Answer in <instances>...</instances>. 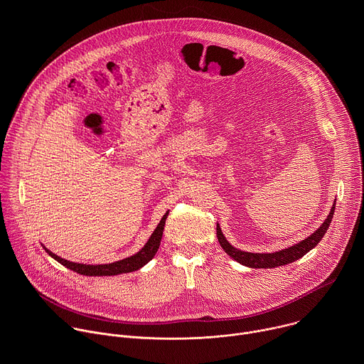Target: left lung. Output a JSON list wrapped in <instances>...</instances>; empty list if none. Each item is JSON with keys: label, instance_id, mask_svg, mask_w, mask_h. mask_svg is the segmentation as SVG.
Here are the masks:
<instances>
[{"label": "left lung", "instance_id": "1", "mask_svg": "<svg viewBox=\"0 0 364 364\" xmlns=\"http://www.w3.org/2000/svg\"><path fill=\"white\" fill-rule=\"evenodd\" d=\"M334 210H336V203L331 205V210L327 216V219L321 223V226L313 233L309 235L306 239L298 242L296 245H292L289 247H285L282 250H277V252H272V253H253V252H245V250H240L235 246H232L229 243V240L226 239V236L223 235L222 229H220V225L218 223V228H216V232H218V239H219V243L220 246L223 247V250L232 257L235 259L236 262L242 264L243 267H247V268H264V269H268V268H277V267H282V265H288V264H292L295 261H298L299 257H302L305 253H308L311 249H314L320 240L323 239V236L326 235L331 220H333V215H334Z\"/></svg>", "mask_w": 364, "mask_h": 364}]
</instances>
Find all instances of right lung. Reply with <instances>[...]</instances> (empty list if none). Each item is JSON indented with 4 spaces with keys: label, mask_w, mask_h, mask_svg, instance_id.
I'll list each match as a JSON object with an SVG mask.
<instances>
[{
    "label": "right lung",
    "mask_w": 364,
    "mask_h": 364,
    "mask_svg": "<svg viewBox=\"0 0 364 364\" xmlns=\"http://www.w3.org/2000/svg\"><path fill=\"white\" fill-rule=\"evenodd\" d=\"M168 212L163 216L159 226L155 228V230L152 232V235L149 236V239L146 240V243L144 245V247L141 250H138L135 255L124 257V259H121V261H117V262L100 264V265L99 264L97 265H87V264L70 262V261H68V259H63V257L58 256L56 253L48 250L44 245H41V246L51 257L55 259V261H58L59 264H62L68 269L75 271L76 274H80V275H85V277H112V275L134 272V271L141 269L144 265H146L151 261V259L155 256V253H157V250L160 247V243H161V237H163V232H164L166 219L168 216Z\"/></svg>",
    "instance_id": "obj_1"
}]
</instances>
